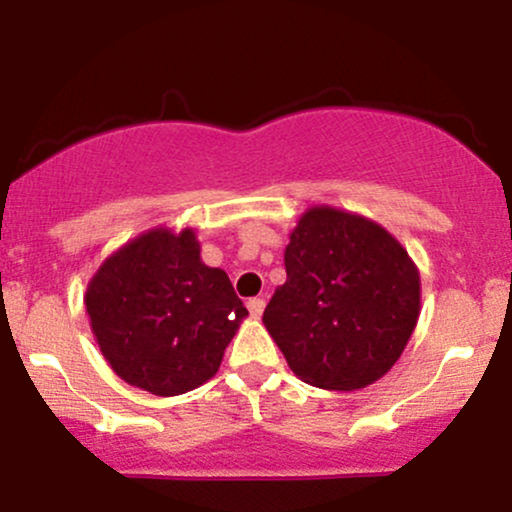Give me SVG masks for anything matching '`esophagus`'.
<instances>
[{"label": "esophagus", "instance_id": "34e87169", "mask_svg": "<svg viewBox=\"0 0 512 512\" xmlns=\"http://www.w3.org/2000/svg\"><path fill=\"white\" fill-rule=\"evenodd\" d=\"M248 310H250L252 317H260L264 313V298H250Z\"/></svg>", "mask_w": 512, "mask_h": 512}]
</instances>
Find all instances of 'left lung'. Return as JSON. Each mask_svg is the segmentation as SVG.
I'll list each match as a JSON object with an SVG mask.
<instances>
[{
  "instance_id": "1",
  "label": "left lung",
  "mask_w": 512,
  "mask_h": 512,
  "mask_svg": "<svg viewBox=\"0 0 512 512\" xmlns=\"http://www.w3.org/2000/svg\"><path fill=\"white\" fill-rule=\"evenodd\" d=\"M286 284L262 322L303 383L361 390L397 363L421 313V279L383 226L308 209L284 252Z\"/></svg>"
}]
</instances>
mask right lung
Instances as JSON below:
<instances>
[{
    "label": "right lung",
    "mask_w": 512,
    "mask_h": 512,
    "mask_svg": "<svg viewBox=\"0 0 512 512\" xmlns=\"http://www.w3.org/2000/svg\"><path fill=\"white\" fill-rule=\"evenodd\" d=\"M84 303L110 368L158 397L214 378L248 315L228 274L202 262L192 228L129 240L98 267Z\"/></svg>",
    "instance_id": "1"
}]
</instances>
